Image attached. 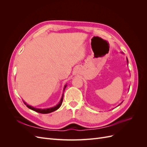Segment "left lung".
Wrapping results in <instances>:
<instances>
[{"label": "left lung", "instance_id": "1", "mask_svg": "<svg viewBox=\"0 0 147 147\" xmlns=\"http://www.w3.org/2000/svg\"><path fill=\"white\" fill-rule=\"evenodd\" d=\"M126 59H127V64H128V59H127V58H126ZM121 103H122V102H121ZM120 104H119V105H120Z\"/></svg>", "mask_w": 147, "mask_h": 147}]
</instances>
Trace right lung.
I'll list each match as a JSON object with an SVG mask.
<instances>
[{"mask_svg": "<svg viewBox=\"0 0 147 147\" xmlns=\"http://www.w3.org/2000/svg\"><path fill=\"white\" fill-rule=\"evenodd\" d=\"M66 86H67V84H65V85L64 87V90H65V89ZM63 96H64V93L63 94V96H62V97H61V99L60 101L59 102V103L57 104L56 105H55V106H54V107H53L47 108V109L35 108V107H34L30 106V105H29L26 104V102H25L24 100H23V102H24V104L26 106H27L29 109L35 111V112L40 113L47 114V113H51V112H54V111L57 110V109H58L60 107L61 104H62V102H63Z\"/></svg>", "mask_w": 147, "mask_h": 147, "instance_id": "add662e5", "label": "right lung"}]
</instances>
